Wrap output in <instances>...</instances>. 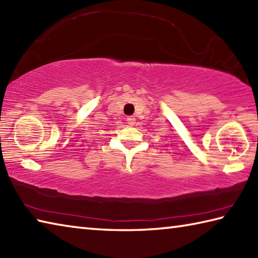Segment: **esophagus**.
I'll use <instances>...</instances> for the list:
<instances>
[{"instance_id":"1","label":"esophagus","mask_w":258,"mask_h":258,"mask_svg":"<svg viewBox=\"0 0 258 258\" xmlns=\"http://www.w3.org/2000/svg\"><path fill=\"white\" fill-rule=\"evenodd\" d=\"M126 122H128L130 125H135V123H136V119H135L134 116H128L126 117Z\"/></svg>"}]
</instances>
